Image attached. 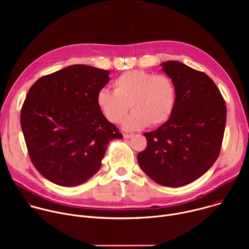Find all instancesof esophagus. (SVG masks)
<instances>
[{
  "mask_svg": "<svg viewBox=\"0 0 249 249\" xmlns=\"http://www.w3.org/2000/svg\"><path fill=\"white\" fill-rule=\"evenodd\" d=\"M123 137H124L125 139H130L131 137H133V134H124Z\"/></svg>",
  "mask_w": 249,
  "mask_h": 249,
  "instance_id": "34e87169",
  "label": "esophagus"
}]
</instances>
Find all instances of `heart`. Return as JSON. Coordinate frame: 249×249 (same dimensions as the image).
Returning <instances> with one entry per match:
<instances>
[{
  "instance_id": "heart-1",
  "label": "heart",
  "mask_w": 249,
  "mask_h": 249,
  "mask_svg": "<svg viewBox=\"0 0 249 249\" xmlns=\"http://www.w3.org/2000/svg\"><path fill=\"white\" fill-rule=\"evenodd\" d=\"M114 91L101 89L96 93V104L104 117L118 124L130 109L134 110L124 122L127 130L158 127L172 114L176 89L166 75H155L144 70L124 72L113 82Z\"/></svg>"
}]
</instances>
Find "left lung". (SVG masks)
Returning a JSON list of instances; mask_svg holds the SVG:
<instances>
[{
  "mask_svg": "<svg viewBox=\"0 0 249 249\" xmlns=\"http://www.w3.org/2000/svg\"><path fill=\"white\" fill-rule=\"evenodd\" d=\"M176 89L169 119L145 133L147 148L138 162L155 182L180 187L202 176L217 160L225 133L227 106L216 84L180 62L160 64Z\"/></svg>",
  "mask_w": 249,
  "mask_h": 249,
  "instance_id": "8db88e82",
  "label": "left lung"
}]
</instances>
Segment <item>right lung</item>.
Segmentation results:
<instances>
[{
	"instance_id": "add662e5",
	"label": "right lung",
	"mask_w": 249,
	"mask_h": 249,
	"mask_svg": "<svg viewBox=\"0 0 249 249\" xmlns=\"http://www.w3.org/2000/svg\"><path fill=\"white\" fill-rule=\"evenodd\" d=\"M109 73L72 65L29 89L20 125L33 165L49 181L64 187L85 183L99 170L109 141L122 138L96 104Z\"/></svg>"
}]
</instances>
